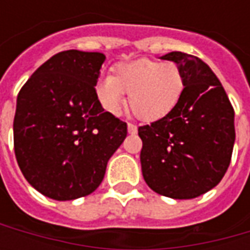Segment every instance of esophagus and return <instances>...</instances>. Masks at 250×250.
Wrapping results in <instances>:
<instances>
[{
	"mask_svg": "<svg viewBox=\"0 0 250 250\" xmlns=\"http://www.w3.org/2000/svg\"><path fill=\"white\" fill-rule=\"evenodd\" d=\"M128 132H129L130 135H135L138 132V126L133 125V124H128Z\"/></svg>",
	"mask_w": 250,
	"mask_h": 250,
	"instance_id": "esophagus-1",
	"label": "esophagus"
}]
</instances>
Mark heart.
Here are the masks:
<instances>
[{"instance_id":"obj_1","label":"heart","mask_w":250,"mask_h":250,"mask_svg":"<svg viewBox=\"0 0 250 250\" xmlns=\"http://www.w3.org/2000/svg\"><path fill=\"white\" fill-rule=\"evenodd\" d=\"M101 107L118 115L128 94L132 114L145 122H156L177 110L185 93V76L177 63L140 58L121 62L114 76H100L94 86Z\"/></svg>"}]
</instances>
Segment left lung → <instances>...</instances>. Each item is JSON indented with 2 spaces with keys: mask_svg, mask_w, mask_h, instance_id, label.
I'll return each instance as SVG.
<instances>
[{
  "mask_svg": "<svg viewBox=\"0 0 250 250\" xmlns=\"http://www.w3.org/2000/svg\"><path fill=\"white\" fill-rule=\"evenodd\" d=\"M185 76V93L163 120L139 126L142 174L156 193L193 199L223 179L231 163L235 126L234 108L210 66L190 54L172 51Z\"/></svg>",
  "mask_w": 250,
  "mask_h": 250,
  "instance_id": "obj_1",
  "label": "left lung"
}]
</instances>
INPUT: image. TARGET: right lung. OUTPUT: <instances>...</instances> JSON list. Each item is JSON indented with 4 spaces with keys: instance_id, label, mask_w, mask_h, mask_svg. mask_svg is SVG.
Masks as SVG:
<instances>
[{
    "instance_id": "1",
    "label": "right lung",
    "mask_w": 250,
    "mask_h": 250,
    "mask_svg": "<svg viewBox=\"0 0 250 250\" xmlns=\"http://www.w3.org/2000/svg\"><path fill=\"white\" fill-rule=\"evenodd\" d=\"M104 61L101 53L55 54L18 94L15 156L23 177L44 196L90 195L126 138V122L104 111L94 93Z\"/></svg>"
}]
</instances>
